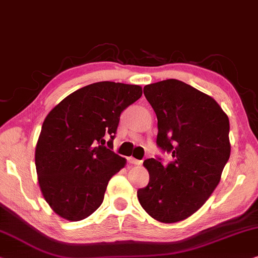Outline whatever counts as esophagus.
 I'll use <instances>...</instances> for the list:
<instances>
[{
	"instance_id": "esophagus-1",
	"label": "esophagus",
	"mask_w": 258,
	"mask_h": 258,
	"mask_svg": "<svg viewBox=\"0 0 258 258\" xmlns=\"http://www.w3.org/2000/svg\"><path fill=\"white\" fill-rule=\"evenodd\" d=\"M128 162L130 164H134V165H141L142 164V160H138L136 158H134V157H128Z\"/></svg>"
}]
</instances>
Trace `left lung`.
<instances>
[{
    "instance_id": "left-lung-1",
    "label": "left lung",
    "mask_w": 258,
    "mask_h": 258,
    "mask_svg": "<svg viewBox=\"0 0 258 258\" xmlns=\"http://www.w3.org/2000/svg\"><path fill=\"white\" fill-rule=\"evenodd\" d=\"M144 95L158 120L157 145L172 154L144 160L147 187L137 191L141 206L155 220L187 219L211 197L230 156L229 120L210 95L175 79L147 85Z\"/></svg>"
}]
</instances>
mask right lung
<instances>
[{
    "instance_id": "obj_1",
    "label": "right lung",
    "mask_w": 258,
    "mask_h": 258,
    "mask_svg": "<svg viewBox=\"0 0 258 258\" xmlns=\"http://www.w3.org/2000/svg\"><path fill=\"white\" fill-rule=\"evenodd\" d=\"M141 96V86L101 81L73 92L47 114L35 163L55 214L80 221L100 207L108 181L126 162L111 151L121 113Z\"/></svg>"
}]
</instances>
